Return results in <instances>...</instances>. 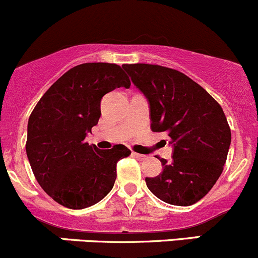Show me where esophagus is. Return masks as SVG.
<instances>
[{
	"mask_svg": "<svg viewBox=\"0 0 258 258\" xmlns=\"http://www.w3.org/2000/svg\"><path fill=\"white\" fill-rule=\"evenodd\" d=\"M133 156H134L135 159H138V160H145V159H147V156L143 155V154H138V153H133Z\"/></svg>",
	"mask_w": 258,
	"mask_h": 258,
	"instance_id": "34e87169",
	"label": "esophagus"
}]
</instances>
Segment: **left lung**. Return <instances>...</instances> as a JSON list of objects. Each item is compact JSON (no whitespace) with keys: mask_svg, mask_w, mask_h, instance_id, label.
Listing matches in <instances>:
<instances>
[{"mask_svg":"<svg viewBox=\"0 0 258 258\" xmlns=\"http://www.w3.org/2000/svg\"><path fill=\"white\" fill-rule=\"evenodd\" d=\"M150 104L151 130L166 133L172 160L158 158L163 171L145 177L147 186L170 205L190 206L211 190L221 175L231 130L221 105L181 72L158 64H124Z\"/></svg>","mask_w":258,"mask_h":258,"instance_id":"obj_1","label":"left lung"}]
</instances>
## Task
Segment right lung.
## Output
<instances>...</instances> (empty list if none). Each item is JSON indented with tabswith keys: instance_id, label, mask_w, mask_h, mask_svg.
<instances>
[{
	"instance_id": "right-lung-1",
	"label": "right lung",
	"mask_w": 258,
	"mask_h": 258,
	"mask_svg": "<svg viewBox=\"0 0 258 258\" xmlns=\"http://www.w3.org/2000/svg\"><path fill=\"white\" fill-rule=\"evenodd\" d=\"M130 81L114 63H83L66 72L42 95L27 126L26 153L37 182L62 206L89 208L109 194L124 145L100 150L86 142L100 118V100Z\"/></svg>"
}]
</instances>
